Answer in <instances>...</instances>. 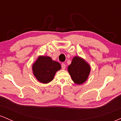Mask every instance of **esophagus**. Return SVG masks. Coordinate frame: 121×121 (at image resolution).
I'll list each match as a JSON object with an SVG mask.
<instances>
[{
	"mask_svg": "<svg viewBox=\"0 0 121 121\" xmlns=\"http://www.w3.org/2000/svg\"><path fill=\"white\" fill-rule=\"evenodd\" d=\"M65 67H66V65L64 63H62L61 64V68L62 69H65Z\"/></svg>",
	"mask_w": 121,
	"mask_h": 121,
	"instance_id": "obj_1",
	"label": "esophagus"
}]
</instances>
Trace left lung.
<instances>
[{
  "label": "left lung",
  "mask_w": 121,
  "mask_h": 121,
  "mask_svg": "<svg viewBox=\"0 0 121 121\" xmlns=\"http://www.w3.org/2000/svg\"><path fill=\"white\" fill-rule=\"evenodd\" d=\"M91 66L84 59L74 56L68 67L70 77L75 84L81 85L87 80L91 72Z\"/></svg>",
  "instance_id": "1"
}]
</instances>
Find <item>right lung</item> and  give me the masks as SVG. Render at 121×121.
<instances>
[{
	"label": "right lung",
	"instance_id": "1",
	"mask_svg": "<svg viewBox=\"0 0 121 121\" xmlns=\"http://www.w3.org/2000/svg\"><path fill=\"white\" fill-rule=\"evenodd\" d=\"M34 76L43 84L52 81L58 70L61 68L59 62L52 60L49 56H39L32 66Z\"/></svg>",
	"mask_w": 121,
	"mask_h": 121
}]
</instances>
